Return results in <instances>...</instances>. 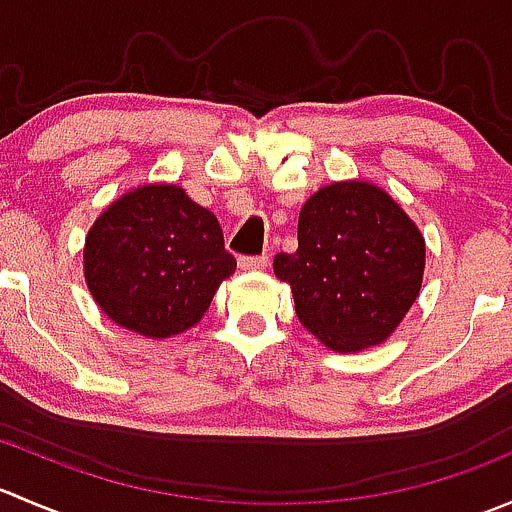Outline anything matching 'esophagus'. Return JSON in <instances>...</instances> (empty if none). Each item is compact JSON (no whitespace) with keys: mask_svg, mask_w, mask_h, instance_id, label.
<instances>
[{"mask_svg":"<svg viewBox=\"0 0 512 512\" xmlns=\"http://www.w3.org/2000/svg\"><path fill=\"white\" fill-rule=\"evenodd\" d=\"M267 265H270V257H267V255L240 257V267H242V270H265Z\"/></svg>","mask_w":512,"mask_h":512,"instance_id":"1","label":"esophagus"}]
</instances>
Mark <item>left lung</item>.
Masks as SVG:
<instances>
[{"label":"left lung","mask_w":512,"mask_h":512,"mask_svg":"<svg viewBox=\"0 0 512 512\" xmlns=\"http://www.w3.org/2000/svg\"><path fill=\"white\" fill-rule=\"evenodd\" d=\"M297 242L272 267L307 332L342 354L386 342L426 267V242L401 205L366 180L332 183L304 203Z\"/></svg>","instance_id":"1"}]
</instances>
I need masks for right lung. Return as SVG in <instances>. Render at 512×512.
I'll return each mask as SVG.
<instances>
[{
    "label": "right lung",
    "mask_w": 512,
    "mask_h": 512,
    "mask_svg": "<svg viewBox=\"0 0 512 512\" xmlns=\"http://www.w3.org/2000/svg\"><path fill=\"white\" fill-rule=\"evenodd\" d=\"M235 267L218 218L178 185L121 195L86 235L84 275L96 304L148 339L195 327Z\"/></svg>",
    "instance_id": "add662e5"
}]
</instances>
